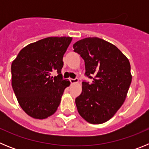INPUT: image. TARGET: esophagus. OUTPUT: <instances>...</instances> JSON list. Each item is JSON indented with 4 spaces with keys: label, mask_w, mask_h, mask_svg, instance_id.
I'll return each mask as SVG.
<instances>
[{
    "label": "esophagus",
    "mask_w": 149,
    "mask_h": 149,
    "mask_svg": "<svg viewBox=\"0 0 149 149\" xmlns=\"http://www.w3.org/2000/svg\"><path fill=\"white\" fill-rule=\"evenodd\" d=\"M69 81H70L71 84H76V83L78 82V78H74V79L70 78V79H69Z\"/></svg>",
    "instance_id": "esophagus-1"
}]
</instances>
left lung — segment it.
<instances>
[{
	"label": "left lung",
	"mask_w": 149,
	"mask_h": 149,
	"mask_svg": "<svg viewBox=\"0 0 149 149\" xmlns=\"http://www.w3.org/2000/svg\"><path fill=\"white\" fill-rule=\"evenodd\" d=\"M73 48L84 60L85 74L93 79L91 84L82 83L75 99L77 111L89 123L102 124L125 100L132 80L130 62L116 46L98 37L81 39Z\"/></svg>",
	"instance_id": "left-lung-1"
}]
</instances>
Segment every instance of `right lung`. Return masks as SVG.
<instances>
[{
    "instance_id": "right-lung-1",
    "label": "right lung",
    "mask_w": 149,
    "mask_h": 149,
    "mask_svg": "<svg viewBox=\"0 0 149 149\" xmlns=\"http://www.w3.org/2000/svg\"><path fill=\"white\" fill-rule=\"evenodd\" d=\"M72 37H48L22 48L11 65L12 86L18 104L30 117L44 119L58 108L70 81L61 74ZM58 72L53 77L51 73Z\"/></svg>"
}]
</instances>
